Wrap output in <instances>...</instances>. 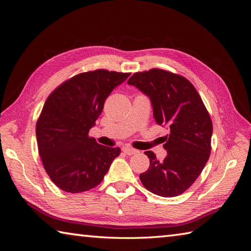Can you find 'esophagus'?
I'll use <instances>...</instances> for the list:
<instances>
[{
    "label": "esophagus",
    "mask_w": 251,
    "mask_h": 251,
    "mask_svg": "<svg viewBox=\"0 0 251 251\" xmlns=\"http://www.w3.org/2000/svg\"><path fill=\"white\" fill-rule=\"evenodd\" d=\"M123 151H124V153H126L128 156H132V155H135V154L138 153L137 150H135V149H133L131 147H124Z\"/></svg>",
    "instance_id": "1"
}]
</instances>
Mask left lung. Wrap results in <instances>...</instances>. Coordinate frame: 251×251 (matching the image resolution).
<instances>
[{
  "label": "left lung",
  "instance_id": "8db88e82",
  "mask_svg": "<svg viewBox=\"0 0 251 251\" xmlns=\"http://www.w3.org/2000/svg\"><path fill=\"white\" fill-rule=\"evenodd\" d=\"M127 83L150 97L156 124L170 130L163 161L144 151L150 168L139 175L141 183L165 198L183 194L200 176L211 151L212 123L199 93L185 77L161 69L136 72Z\"/></svg>",
  "mask_w": 251,
  "mask_h": 251
}]
</instances>
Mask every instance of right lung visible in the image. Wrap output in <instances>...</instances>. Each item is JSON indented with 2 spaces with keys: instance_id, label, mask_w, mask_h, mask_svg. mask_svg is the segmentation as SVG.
Here are the masks:
<instances>
[{
  "instance_id": "1",
  "label": "right lung",
  "mask_w": 251,
  "mask_h": 251,
  "mask_svg": "<svg viewBox=\"0 0 251 251\" xmlns=\"http://www.w3.org/2000/svg\"><path fill=\"white\" fill-rule=\"evenodd\" d=\"M130 73L103 69L79 73L48 96L36 123L39 154L45 171L58 188L82 193L97 186L120 154L119 148L89 137L104 100Z\"/></svg>"
}]
</instances>
